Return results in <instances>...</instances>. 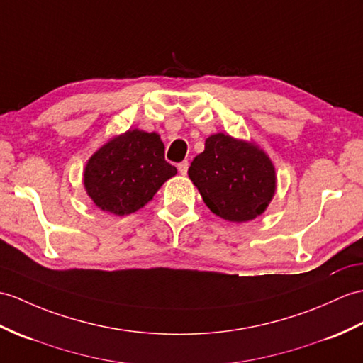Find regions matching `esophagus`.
Listing matches in <instances>:
<instances>
[{
	"label": "esophagus",
	"mask_w": 363,
	"mask_h": 363,
	"mask_svg": "<svg viewBox=\"0 0 363 363\" xmlns=\"http://www.w3.org/2000/svg\"><path fill=\"white\" fill-rule=\"evenodd\" d=\"M189 161H182L181 164H178V170H179V173L181 174H187V172H189Z\"/></svg>",
	"instance_id": "34e87169"
}]
</instances>
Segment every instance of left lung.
<instances>
[{
	"label": "left lung",
	"mask_w": 363,
	"mask_h": 363,
	"mask_svg": "<svg viewBox=\"0 0 363 363\" xmlns=\"http://www.w3.org/2000/svg\"><path fill=\"white\" fill-rule=\"evenodd\" d=\"M206 206L223 220L246 223L266 210L275 193L271 159L254 143L213 134L189 168Z\"/></svg>",
	"instance_id": "left-lung-1"
}]
</instances>
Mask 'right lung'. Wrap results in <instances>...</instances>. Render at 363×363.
<instances>
[{
    "mask_svg": "<svg viewBox=\"0 0 363 363\" xmlns=\"http://www.w3.org/2000/svg\"><path fill=\"white\" fill-rule=\"evenodd\" d=\"M164 150L156 133L130 130L109 140L86 164L83 181L89 198L104 212L134 213L178 173Z\"/></svg>",
    "mask_w": 363,
    "mask_h": 363,
    "instance_id": "add662e5",
    "label": "right lung"
}]
</instances>
